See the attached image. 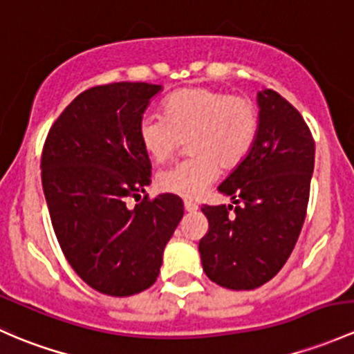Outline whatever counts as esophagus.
Wrapping results in <instances>:
<instances>
[{
  "instance_id": "obj_1",
  "label": "esophagus",
  "mask_w": 354,
  "mask_h": 354,
  "mask_svg": "<svg viewBox=\"0 0 354 354\" xmlns=\"http://www.w3.org/2000/svg\"><path fill=\"white\" fill-rule=\"evenodd\" d=\"M185 210H187V212H189V214H192V212H196V210H198V205H196V203H193L192 200H187V202H185Z\"/></svg>"
}]
</instances>
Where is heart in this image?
I'll return each instance as SVG.
<instances>
[{
	"mask_svg": "<svg viewBox=\"0 0 354 354\" xmlns=\"http://www.w3.org/2000/svg\"><path fill=\"white\" fill-rule=\"evenodd\" d=\"M254 103L205 86L174 91L161 115H144L137 137L146 154L165 162L183 139L193 158L167 167L156 178L158 188L181 198H198L218 178V166L232 169L244 161L258 137Z\"/></svg>",
	"mask_w": 354,
	"mask_h": 354,
	"instance_id": "b5f03b06",
	"label": "heart"
}]
</instances>
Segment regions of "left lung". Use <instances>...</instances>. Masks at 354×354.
<instances>
[{
  "mask_svg": "<svg viewBox=\"0 0 354 354\" xmlns=\"http://www.w3.org/2000/svg\"><path fill=\"white\" fill-rule=\"evenodd\" d=\"M259 127L249 154L218 185L232 205L202 207L198 244L214 283L252 290L270 281L295 248L307 212L315 144L302 115L273 89L258 93Z\"/></svg>",
  "mask_w": 354,
  "mask_h": 354,
  "instance_id": "left-lung-1",
  "label": "left lung"
}]
</instances>
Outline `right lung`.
I'll return each mask as SVG.
<instances>
[{"label": "right lung", "instance_id": "right-lung-1", "mask_svg": "<svg viewBox=\"0 0 354 354\" xmlns=\"http://www.w3.org/2000/svg\"><path fill=\"white\" fill-rule=\"evenodd\" d=\"M161 91L127 81L86 89L44 144L42 188L55 237L77 277L105 295L129 297L154 283L183 217V202L171 193L127 205L151 183L137 127Z\"/></svg>", "mask_w": 354, "mask_h": 354}]
</instances>
